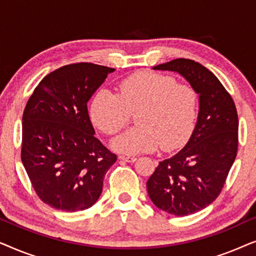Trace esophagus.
<instances>
[{
	"instance_id": "obj_1",
	"label": "esophagus",
	"mask_w": 256,
	"mask_h": 256,
	"mask_svg": "<svg viewBox=\"0 0 256 256\" xmlns=\"http://www.w3.org/2000/svg\"><path fill=\"white\" fill-rule=\"evenodd\" d=\"M118 158L122 160H124V162H128V163H132V162H135V160H136V157H134V156H124V155H121V156H118Z\"/></svg>"
}]
</instances>
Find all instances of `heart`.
Listing matches in <instances>:
<instances>
[{
	"label": "heart",
	"instance_id": "b5f03b06",
	"mask_svg": "<svg viewBox=\"0 0 256 256\" xmlns=\"http://www.w3.org/2000/svg\"><path fill=\"white\" fill-rule=\"evenodd\" d=\"M198 93L174 76L138 72L121 80L118 93L101 90L90 101L93 124L106 135H114L135 118L136 127L118 135L113 148L118 152H164L180 148L194 132L198 114Z\"/></svg>",
	"mask_w": 256,
	"mask_h": 256
}]
</instances>
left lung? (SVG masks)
Instances as JSON below:
<instances>
[{
	"instance_id": "1",
	"label": "left lung",
	"mask_w": 256,
	"mask_h": 256,
	"mask_svg": "<svg viewBox=\"0 0 256 256\" xmlns=\"http://www.w3.org/2000/svg\"><path fill=\"white\" fill-rule=\"evenodd\" d=\"M154 70L178 72L199 94L198 120L186 146L160 162L146 182L157 208L177 216H190L216 200L236 160V104L219 79L191 59H174Z\"/></svg>"
}]
</instances>
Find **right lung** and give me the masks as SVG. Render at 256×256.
Returning <instances> with one entry per match:
<instances>
[{
    "label": "right lung",
    "instance_id": "1",
    "mask_svg": "<svg viewBox=\"0 0 256 256\" xmlns=\"http://www.w3.org/2000/svg\"><path fill=\"white\" fill-rule=\"evenodd\" d=\"M115 68L76 62L48 73L28 100L20 158L38 197L66 212L90 208L116 160L94 134L87 102Z\"/></svg>",
    "mask_w": 256,
    "mask_h": 256
}]
</instances>
